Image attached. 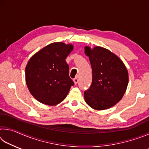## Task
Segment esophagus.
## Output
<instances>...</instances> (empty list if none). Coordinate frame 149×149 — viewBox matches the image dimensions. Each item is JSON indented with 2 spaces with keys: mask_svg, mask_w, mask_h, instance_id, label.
Listing matches in <instances>:
<instances>
[{
  "mask_svg": "<svg viewBox=\"0 0 149 149\" xmlns=\"http://www.w3.org/2000/svg\"><path fill=\"white\" fill-rule=\"evenodd\" d=\"M74 81L75 83V84H77V83H78V81H79V77H78V76L75 77L74 79Z\"/></svg>",
  "mask_w": 149,
  "mask_h": 149,
  "instance_id": "34e87169",
  "label": "esophagus"
}]
</instances>
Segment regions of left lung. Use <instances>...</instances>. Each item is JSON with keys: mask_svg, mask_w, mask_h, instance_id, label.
<instances>
[{"mask_svg": "<svg viewBox=\"0 0 149 149\" xmlns=\"http://www.w3.org/2000/svg\"><path fill=\"white\" fill-rule=\"evenodd\" d=\"M89 57L93 79L84 92L87 104L95 110L108 109L122 99L128 84V72L124 64L110 50L100 47L85 48Z\"/></svg>", "mask_w": 149, "mask_h": 149, "instance_id": "obj_1", "label": "left lung"}]
</instances>
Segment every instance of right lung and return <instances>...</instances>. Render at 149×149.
<instances>
[{
	"mask_svg": "<svg viewBox=\"0 0 149 149\" xmlns=\"http://www.w3.org/2000/svg\"><path fill=\"white\" fill-rule=\"evenodd\" d=\"M73 45L53 42L34 54L26 68V81L29 92L38 101L47 105L62 102L74 82L69 76L65 58Z\"/></svg>",
	"mask_w": 149,
	"mask_h": 149,
	"instance_id": "obj_1",
	"label": "right lung"
}]
</instances>
